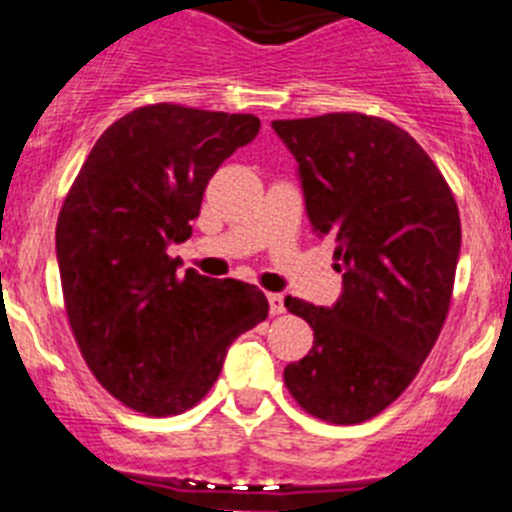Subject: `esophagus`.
Masks as SVG:
<instances>
[{"label": "esophagus", "mask_w": 512, "mask_h": 512, "mask_svg": "<svg viewBox=\"0 0 512 512\" xmlns=\"http://www.w3.org/2000/svg\"><path fill=\"white\" fill-rule=\"evenodd\" d=\"M266 300H269L271 315H282V312H284V297L282 295H277V292H274V295H269Z\"/></svg>", "instance_id": "34e87169"}]
</instances>
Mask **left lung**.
<instances>
[{
  "label": "left lung",
  "mask_w": 512,
  "mask_h": 512,
  "mask_svg": "<svg viewBox=\"0 0 512 512\" xmlns=\"http://www.w3.org/2000/svg\"><path fill=\"white\" fill-rule=\"evenodd\" d=\"M271 128L295 156L312 233L336 243L343 277L333 307L284 300L315 336L284 384L315 418L364 423L408 390L449 315L459 207L428 153L382 117L333 112Z\"/></svg>",
  "instance_id": "obj_1"
}]
</instances>
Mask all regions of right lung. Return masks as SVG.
Masks as SVG:
<instances>
[{"label": "right lung", "instance_id": "add662e5", "mask_svg": "<svg viewBox=\"0 0 512 512\" xmlns=\"http://www.w3.org/2000/svg\"><path fill=\"white\" fill-rule=\"evenodd\" d=\"M259 128L253 115L138 107L104 130L63 202L56 256L71 330L97 382L138 413L197 405L230 343L269 315L253 284L179 274L166 253L192 235L212 174Z\"/></svg>", "mask_w": 512, "mask_h": 512}]
</instances>
